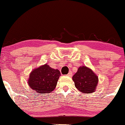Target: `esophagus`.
<instances>
[{
  "instance_id": "obj_1",
  "label": "esophagus",
  "mask_w": 125,
  "mask_h": 125,
  "mask_svg": "<svg viewBox=\"0 0 125 125\" xmlns=\"http://www.w3.org/2000/svg\"><path fill=\"white\" fill-rule=\"evenodd\" d=\"M72 75H73V73H72V72H70L69 73L67 74V76H69V77H72Z\"/></svg>"
}]
</instances>
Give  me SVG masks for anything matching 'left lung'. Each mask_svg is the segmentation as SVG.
I'll list each match as a JSON object with an SVG mask.
<instances>
[{
	"instance_id": "left-lung-1",
	"label": "left lung",
	"mask_w": 125,
	"mask_h": 125,
	"mask_svg": "<svg viewBox=\"0 0 125 125\" xmlns=\"http://www.w3.org/2000/svg\"><path fill=\"white\" fill-rule=\"evenodd\" d=\"M76 88L84 94L95 92L98 82V76L93 71L86 66L80 67L73 76Z\"/></svg>"
}]
</instances>
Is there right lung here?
Instances as JSON below:
<instances>
[{
    "label": "right lung",
    "instance_id": "right-lung-1",
    "mask_svg": "<svg viewBox=\"0 0 125 125\" xmlns=\"http://www.w3.org/2000/svg\"><path fill=\"white\" fill-rule=\"evenodd\" d=\"M60 75L58 70L52 68L46 64L32 71L28 83L38 95L50 93L55 88Z\"/></svg>",
    "mask_w": 125,
    "mask_h": 125
}]
</instances>
